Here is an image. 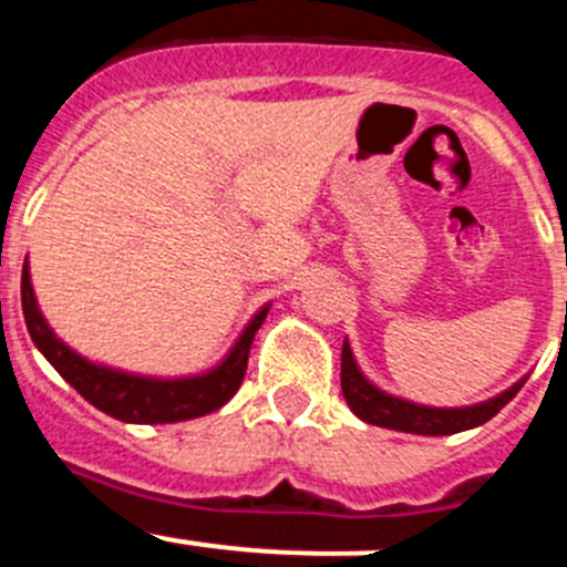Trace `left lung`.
<instances>
[{"mask_svg": "<svg viewBox=\"0 0 567 567\" xmlns=\"http://www.w3.org/2000/svg\"><path fill=\"white\" fill-rule=\"evenodd\" d=\"M526 379L515 382L513 388L504 390L496 399L485 401V404L460 406V410H437V406L412 404V401L395 399V395L382 393L373 388L357 368L354 357H351L349 343H343V357H340V388H343L346 404L351 406L360 421L373 423V426H384V430L395 432H412V435H454V432L474 430L491 421L507 401L515 399Z\"/></svg>", "mask_w": 567, "mask_h": 567, "instance_id": "obj_1", "label": "left lung"}]
</instances>
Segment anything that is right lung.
I'll return each instance as SVG.
<instances>
[{
  "instance_id": "1",
  "label": "right lung",
  "mask_w": 567,
  "mask_h": 567,
  "mask_svg": "<svg viewBox=\"0 0 567 567\" xmlns=\"http://www.w3.org/2000/svg\"><path fill=\"white\" fill-rule=\"evenodd\" d=\"M21 307H24V321L30 329L32 343L38 346L43 357L54 365V371L76 390L85 401H91L96 410L107 412V415L118 417L126 423H174L188 421V417L207 415V412L218 410L227 404L235 393H238L240 382L246 377V365H249V349L255 332L260 323L266 321L268 307H262L238 343L233 346L227 360L213 371L202 373V377L188 379H146L132 377V373L113 371V368L93 365L85 357L71 351L58 334L49 329L43 321L41 310H38L35 293L30 285V271H21Z\"/></svg>"
}]
</instances>
